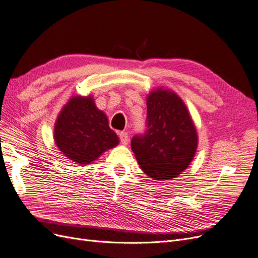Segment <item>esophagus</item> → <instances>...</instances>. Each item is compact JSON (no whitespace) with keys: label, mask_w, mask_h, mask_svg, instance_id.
<instances>
[{"label":"esophagus","mask_w":258,"mask_h":258,"mask_svg":"<svg viewBox=\"0 0 258 258\" xmlns=\"http://www.w3.org/2000/svg\"><path fill=\"white\" fill-rule=\"evenodd\" d=\"M119 137H120V140L122 142V145H127L128 135H127L126 132H120L119 133Z\"/></svg>","instance_id":"esophagus-1"}]
</instances>
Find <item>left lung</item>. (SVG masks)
I'll use <instances>...</instances> for the list:
<instances>
[{
  "mask_svg": "<svg viewBox=\"0 0 258 258\" xmlns=\"http://www.w3.org/2000/svg\"><path fill=\"white\" fill-rule=\"evenodd\" d=\"M147 130L131 147L144 172L155 180L176 177L191 163L198 134L185 103L169 89L157 88L147 98Z\"/></svg>",
  "mask_w": 258,
  "mask_h": 258,
  "instance_id": "left-lung-1",
  "label": "left lung"
}]
</instances>
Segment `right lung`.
<instances>
[{"label": "right lung", "mask_w": 258, "mask_h": 258, "mask_svg": "<svg viewBox=\"0 0 258 258\" xmlns=\"http://www.w3.org/2000/svg\"><path fill=\"white\" fill-rule=\"evenodd\" d=\"M55 144L74 163L88 165L119 144L108 119L92 97L75 95L59 112L54 127Z\"/></svg>", "instance_id": "right-lung-1"}]
</instances>
